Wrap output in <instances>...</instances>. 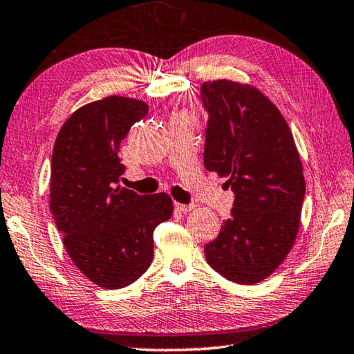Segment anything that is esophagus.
<instances>
[{
    "label": "esophagus",
    "instance_id": "1",
    "mask_svg": "<svg viewBox=\"0 0 354 354\" xmlns=\"http://www.w3.org/2000/svg\"><path fill=\"white\" fill-rule=\"evenodd\" d=\"M173 206H175V209L179 212H187L194 207V205H183V203H175Z\"/></svg>",
    "mask_w": 354,
    "mask_h": 354
}]
</instances>
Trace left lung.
<instances>
[{
    "label": "left lung",
    "mask_w": 354,
    "mask_h": 354,
    "mask_svg": "<svg viewBox=\"0 0 354 354\" xmlns=\"http://www.w3.org/2000/svg\"><path fill=\"white\" fill-rule=\"evenodd\" d=\"M205 168L228 176L234 195L218 236L205 245L209 266L252 285L274 272L293 248L306 183L295 140L277 106L254 86L205 82Z\"/></svg>",
    "instance_id": "1"
}]
</instances>
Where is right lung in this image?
<instances>
[{
	"label": "right lung",
	"mask_w": 354,
	"mask_h": 354,
	"mask_svg": "<svg viewBox=\"0 0 354 354\" xmlns=\"http://www.w3.org/2000/svg\"><path fill=\"white\" fill-rule=\"evenodd\" d=\"M148 113L137 99L110 96L71 115L56 137L50 211L75 266L99 287H127L153 261L154 230L171 217L167 194L120 187L121 140Z\"/></svg>",
	"instance_id": "right-lung-1"
}]
</instances>
